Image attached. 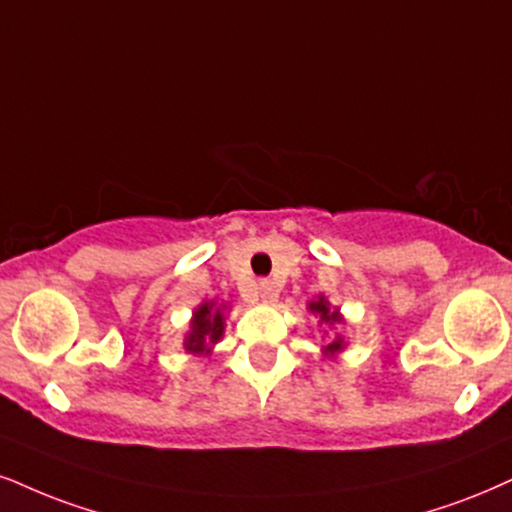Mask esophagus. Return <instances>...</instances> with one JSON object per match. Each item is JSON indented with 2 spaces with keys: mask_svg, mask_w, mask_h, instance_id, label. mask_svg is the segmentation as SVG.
Instances as JSON below:
<instances>
[{
  "mask_svg": "<svg viewBox=\"0 0 512 512\" xmlns=\"http://www.w3.org/2000/svg\"><path fill=\"white\" fill-rule=\"evenodd\" d=\"M258 294H261V299L266 301V304H273V301H277V287L270 280L258 282Z\"/></svg>",
  "mask_w": 512,
  "mask_h": 512,
  "instance_id": "1",
  "label": "esophagus"
}]
</instances>
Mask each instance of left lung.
Masks as SVG:
<instances>
[{"mask_svg":"<svg viewBox=\"0 0 512 512\" xmlns=\"http://www.w3.org/2000/svg\"><path fill=\"white\" fill-rule=\"evenodd\" d=\"M308 311H311L313 315H318L320 323H325V325H330V327L342 323V315H339V308H332L330 301H327L325 296H318V299L311 301V304H308ZM342 349H344V339L337 334V337H334L332 342L325 346L323 353H325V356H334V353H339Z\"/></svg>","mask_w":512,"mask_h":512,"instance_id":"1","label":"left lung"}]
</instances>
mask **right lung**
Instances as JSON below:
<instances>
[{
  "instance_id": "add662e5",
  "label": "right lung",
  "mask_w": 512,
  "mask_h": 512,
  "mask_svg": "<svg viewBox=\"0 0 512 512\" xmlns=\"http://www.w3.org/2000/svg\"><path fill=\"white\" fill-rule=\"evenodd\" d=\"M225 306H216V301H204L192 315L189 332L185 334L187 353H211L213 344L220 342L225 332Z\"/></svg>"
}]
</instances>
